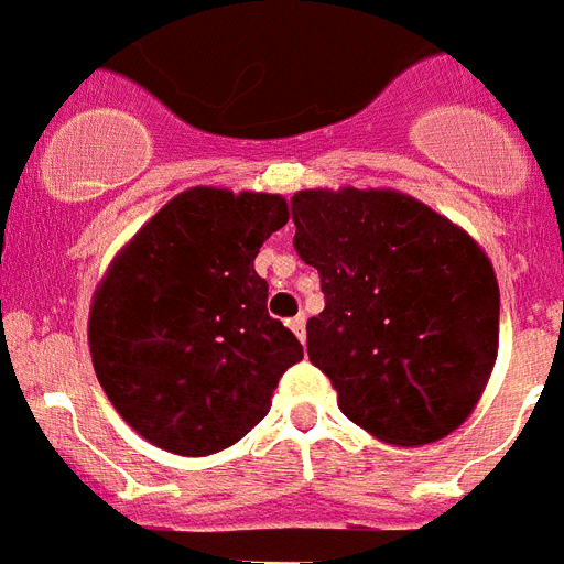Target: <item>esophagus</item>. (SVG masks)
I'll list each match as a JSON object with an SVG mask.
<instances>
[{"label":"esophagus","mask_w":564,"mask_h":564,"mask_svg":"<svg viewBox=\"0 0 564 564\" xmlns=\"http://www.w3.org/2000/svg\"><path fill=\"white\" fill-rule=\"evenodd\" d=\"M288 326L294 328V335L300 337V340H305V314H296V317L288 319Z\"/></svg>","instance_id":"esophagus-1"}]
</instances>
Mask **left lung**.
Masks as SVG:
<instances>
[{"mask_svg": "<svg viewBox=\"0 0 564 564\" xmlns=\"http://www.w3.org/2000/svg\"><path fill=\"white\" fill-rule=\"evenodd\" d=\"M291 218L326 300L305 326L308 358L344 416L393 445L460 427L498 355L501 294L484 250L399 192H296Z\"/></svg>", "mask_w": 564, "mask_h": 564, "instance_id": "obj_1", "label": "left lung"}]
</instances>
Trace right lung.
Here are the masks:
<instances>
[{"instance_id":"add662e5","label":"right lung","mask_w":564,"mask_h":564,"mask_svg":"<svg viewBox=\"0 0 564 564\" xmlns=\"http://www.w3.org/2000/svg\"><path fill=\"white\" fill-rule=\"evenodd\" d=\"M285 220L279 195L192 188L112 261L89 311V349L107 399L148 443L186 457L229 448L303 360L253 268Z\"/></svg>"}]
</instances>
